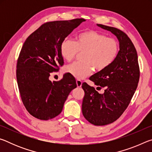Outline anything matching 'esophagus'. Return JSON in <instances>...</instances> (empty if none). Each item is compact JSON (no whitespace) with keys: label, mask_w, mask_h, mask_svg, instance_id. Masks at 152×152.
<instances>
[{"label":"esophagus","mask_w":152,"mask_h":152,"mask_svg":"<svg viewBox=\"0 0 152 152\" xmlns=\"http://www.w3.org/2000/svg\"><path fill=\"white\" fill-rule=\"evenodd\" d=\"M82 82L80 80H76V84H77V86L78 87H81L82 86Z\"/></svg>","instance_id":"1"}]
</instances>
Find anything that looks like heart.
I'll return each mask as SVG.
<instances>
[{
	"label": "heart",
	"mask_w": 152,
	"mask_h": 152,
	"mask_svg": "<svg viewBox=\"0 0 152 152\" xmlns=\"http://www.w3.org/2000/svg\"><path fill=\"white\" fill-rule=\"evenodd\" d=\"M119 43L111 37L94 30H87L76 36L75 42L66 39L61 43L62 58L71 61L79 53L82 62H75L65 68V72L77 79H83L93 71L108 68L117 58L119 53Z\"/></svg>",
	"instance_id": "heart-1"
}]
</instances>
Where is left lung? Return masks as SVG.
<instances>
[{"label":"left lung","mask_w":152,"mask_h":152,"mask_svg":"<svg viewBox=\"0 0 152 152\" xmlns=\"http://www.w3.org/2000/svg\"><path fill=\"white\" fill-rule=\"evenodd\" d=\"M96 25L116 36L119 51L112 64L89 78L99 86L97 88H104V93L100 94L93 87L82 84L85 94L82 111L92 124L105 125L119 119L127 109L137 87L140 68L135 46L124 32L115 27Z\"/></svg>","instance_id":"obj_1"}]
</instances>
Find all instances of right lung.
<instances>
[{
  "label": "right lung",
  "mask_w": 152,
  "mask_h": 152,
  "mask_svg": "<svg viewBox=\"0 0 152 152\" xmlns=\"http://www.w3.org/2000/svg\"><path fill=\"white\" fill-rule=\"evenodd\" d=\"M85 20L46 23L23 45L17 64V84L25 108L37 119L48 120L60 115L70 92L77 87L76 80L68 74L58 82H51L49 77L64 64L61 43Z\"/></svg>",
  "instance_id": "right-lung-1"
}]
</instances>
